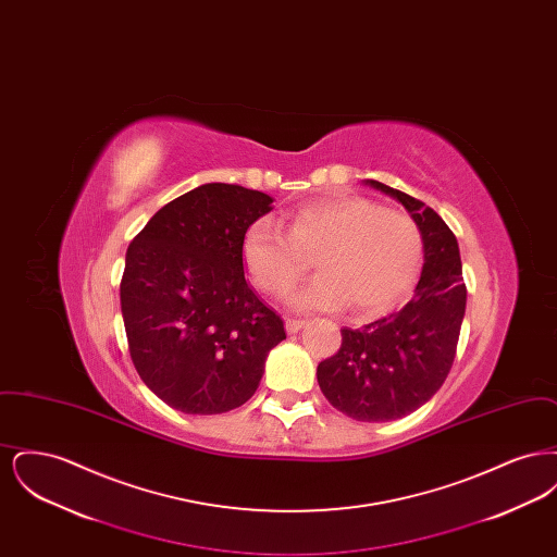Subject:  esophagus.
I'll list each match as a JSON object with an SVG mask.
<instances>
[{
	"label": "esophagus",
	"instance_id": "obj_1",
	"mask_svg": "<svg viewBox=\"0 0 557 557\" xmlns=\"http://www.w3.org/2000/svg\"><path fill=\"white\" fill-rule=\"evenodd\" d=\"M302 325H305L302 319H286V332H288V334H296Z\"/></svg>",
	"mask_w": 557,
	"mask_h": 557
}]
</instances>
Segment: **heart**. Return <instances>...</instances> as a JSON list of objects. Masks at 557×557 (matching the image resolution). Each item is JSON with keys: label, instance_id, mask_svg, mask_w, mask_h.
<instances>
[{"label": "heart", "instance_id": "obj_1", "mask_svg": "<svg viewBox=\"0 0 557 557\" xmlns=\"http://www.w3.org/2000/svg\"><path fill=\"white\" fill-rule=\"evenodd\" d=\"M255 221L242 238L239 259L259 292L282 298L315 259L318 277L296 292V311H343L373 318L393 309L416 284L424 239L418 223L397 209L361 196L300 207L284 221Z\"/></svg>", "mask_w": 557, "mask_h": 557}]
</instances>
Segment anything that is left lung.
<instances>
[{
  "mask_svg": "<svg viewBox=\"0 0 557 557\" xmlns=\"http://www.w3.org/2000/svg\"><path fill=\"white\" fill-rule=\"evenodd\" d=\"M398 200L424 239V267L413 298L361 330L343 327L341 350L318 366L321 393L357 422H391L420 409L449 375L466 313L457 238L422 200L366 180Z\"/></svg>",
  "mask_w": 557,
  "mask_h": 557,
  "instance_id": "obj_1",
  "label": "left lung"
}]
</instances>
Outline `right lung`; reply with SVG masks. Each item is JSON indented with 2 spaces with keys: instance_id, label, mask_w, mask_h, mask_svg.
Masks as SVG:
<instances>
[{
  "instance_id": "right-lung-1",
  "label": "right lung",
  "mask_w": 557,
  "mask_h": 557,
  "mask_svg": "<svg viewBox=\"0 0 557 557\" xmlns=\"http://www.w3.org/2000/svg\"><path fill=\"white\" fill-rule=\"evenodd\" d=\"M273 209L263 191L205 184L164 205L133 238L121 311L133 366L173 409L232 411L252 397L284 321L244 277V232Z\"/></svg>"
}]
</instances>
